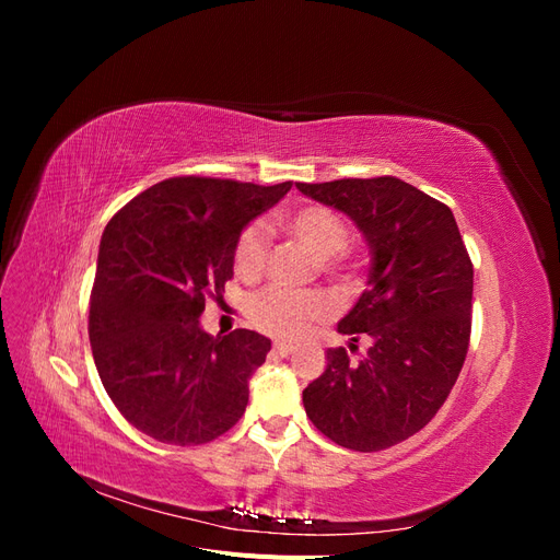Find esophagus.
<instances>
[{"mask_svg":"<svg viewBox=\"0 0 560 560\" xmlns=\"http://www.w3.org/2000/svg\"><path fill=\"white\" fill-rule=\"evenodd\" d=\"M273 350L284 358V354H292L294 352V343H290V341H276Z\"/></svg>","mask_w":560,"mask_h":560,"instance_id":"34e87169","label":"esophagus"}]
</instances>
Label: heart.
<instances>
[{
    "label": "heart",
    "instance_id": "1",
    "mask_svg": "<svg viewBox=\"0 0 560 560\" xmlns=\"http://www.w3.org/2000/svg\"><path fill=\"white\" fill-rule=\"evenodd\" d=\"M278 226L306 247L325 270L336 268V257L348 249L350 231L346 222L334 210L317 206H301L290 212L278 214ZM270 235L266 226L249 224L243 229L233 247V268L241 280H257L268 261ZM247 315L252 325L273 336L294 338L306 334L313 322L325 319L329 306L325 299L315 294H294L268 287L249 301Z\"/></svg>",
    "mask_w": 560,
    "mask_h": 560
}]
</instances>
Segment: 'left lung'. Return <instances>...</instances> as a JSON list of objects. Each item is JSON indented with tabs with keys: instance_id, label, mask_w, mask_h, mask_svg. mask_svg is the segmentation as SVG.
Returning <instances> with one entry per match:
<instances>
[{
	"instance_id": "left-lung-1",
	"label": "left lung",
	"mask_w": 560,
	"mask_h": 560,
	"mask_svg": "<svg viewBox=\"0 0 560 560\" xmlns=\"http://www.w3.org/2000/svg\"><path fill=\"white\" fill-rule=\"evenodd\" d=\"M348 214L371 249L366 290L338 322L372 341L360 361L327 350L325 374L303 389L313 425L350 451H383L420 432L460 376L471 331L474 268L448 206L397 177L299 182Z\"/></svg>"
}]
</instances>
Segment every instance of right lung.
<instances>
[{"instance_id": "add662e5", "label": "right lung", "mask_w": 560, "mask_h": 560, "mask_svg": "<svg viewBox=\"0 0 560 560\" xmlns=\"http://www.w3.org/2000/svg\"><path fill=\"white\" fill-rule=\"evenodd\" d=\"M292 189L214 177H171L135 196L103 233L89 336L109 399L132 428L173 446H198L245 413L247 381L266 336L200 327L206 301L233 278L243 229Z\"/></svg>"}]
</instances>
